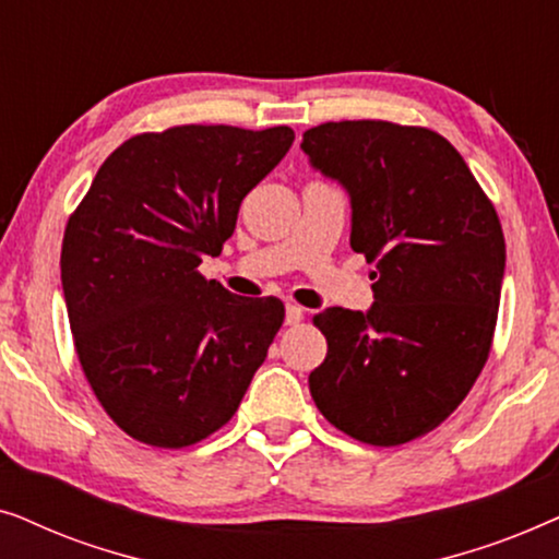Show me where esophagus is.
Instances as JSON below:
<instances>
[{"instance_id":"34e87169","label":"esophagus","mask_w":559,"mask_h":559,"mask_svg":"<svg viewBox=\"0 0 559 559\" xmlns=\"http://www.w3.org/2000/svg\"><path fill=\"white\" fill-rule=\"evenodd\" d=\"M302 318H305V310L300 308V305L289 302L287 305V312H285V323L287 325H297V323H302Z\"/></svg>"}]
</instances>
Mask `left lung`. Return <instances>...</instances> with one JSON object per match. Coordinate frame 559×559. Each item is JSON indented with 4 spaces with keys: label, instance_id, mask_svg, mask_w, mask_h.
Here are the masks:
<instances>
[{
    "label": "left lung",
    "instance_id": "1",
    "mask_svg": "<svg viewBox=\"0 0 559 559\" xmlns=\"http://www.w3.org/2000/svg\"><path fill=\"white\" fill-rule=\"evenodd\" d=\"M302 150L348 190L350 249L377 264L369 312L312 318L328 354L310 394L348 438L404 445L453 415L491 354L507 264L499 213L427 127L325 121Z\"/></svg>",
    "mask_w": 559,
    "mask_h": 559
}]
</instances>
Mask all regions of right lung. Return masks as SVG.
<instances>
[{
	"label": "right lung",
	"mask_w": 559,
	"mask_h": 559,
	"mask_svg": "<svg viewBox=\"0 0 559 559\" xmlns=\"http://www.w3.org/2000/svg\"><path fill=\"white\" fill-rule=\"evenodd\" d=\"M289 127L142 132L98 167L68 218L60 280L73 346L98 404L129 438L188 448L221 430L285 320L198 272L280 159Z\"/></svg>",
	"instance_id": "1"
}]
</instances>
